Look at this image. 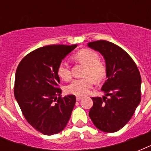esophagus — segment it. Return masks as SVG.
Here are the masks:
<instances>
[{
	"label": "esophagus",
	"instance_id": "34e87169",
	"mask_svg": "<svg viewBox=\"0 0 151 151\" xmlns=\"http://www.w3.org/2000/svg\"><path fill=\"white\" fill-rule=\"evenodd\" d=\"M76 99H77V101H80L82 99V97L81 96H77L76 97Z\"/></svg>",
	"mask_w": 151,
	"mask_h": 151
}]
</instances>
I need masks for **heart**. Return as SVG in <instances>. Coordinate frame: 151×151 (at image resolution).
Segmentation results:
<instances>
[{
	"label": "heart",
	"mask_w": 151,
	"mask_h": 151,
	"mask_svg": "<svg viewBox=\"0 0 151 151\" xmlns=\"http://www.w3.org/2000/svg\"><path fill=\"white\" fill-rule=\"evenodd\" d=\"M76 61L86 66L82 79H75L66 87L68 94L84 96L87 94L94 84V80L101 81L106 74V68L104 63L99 61V55L91 49H82L74 55ZM58 74L64 81L71 78V70L68 62L63 60L58 67Z\"/></svg>",
	"instance_id": "obj_1"
}]
</instances>
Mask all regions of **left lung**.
Here are the masks:
<instances>
[{
  "label": "left lung",
  "mask_w": 151,
  "mask_h": 151,
  "mask_svg": "<svg viewBox=\"0 0 151 151\" xmlns=\"http://www.w3.org/2000/svg\"><path fill=\"white\" fill-rule=\"evenodd\" d=\"M105 59L106 81L102 86L105 96L93 97L89 117L104 132H115L132 118L141 100V77L135 62L119 46L100 40L88 43Z\"/></svg>",
  "instance_id": "1"
}]
</instances>
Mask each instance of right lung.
I'll return each mask as SVG.
<instances>
[{
    "label": "right lung",
    "instance_id": "right-lung-1",
    "mask_svg": "<svg viewBox=\"0 0 151 151\" xmlns=\"http://www.w3.org/2000/svg\"><path fill=\"white\" fill-rule=\"evenodd\" d=\"M76 47L54 45L39 48L26 55L16 70L15 99L29 124L44 135L60 132L70 118L76 97L61 98L58 67Z\"/></svg>",
    "mask_w": 151,
    "mask_h": 151
}]
</instances>
